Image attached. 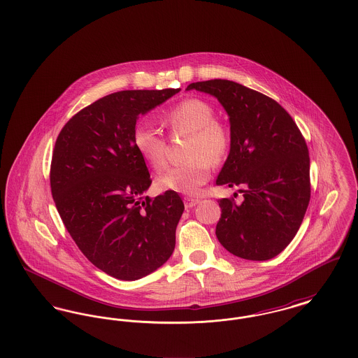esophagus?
<instances>
[{"label": "esophagus", "instance_id": "1", "mask_svg": "<svg viewBox=\"0 0 358 358\" xmlns=\"http://www.w3.org/2000/svg\"><path fill=\"white\" fill-rule=\"evenodd\" d=\"M199 201H200V200H197V199H190V197H185V199H184V204H185L187 209L196 206V205L199 204Z\"/></svg>", "mask_w": 358, "mask_h": 358}]
</instances>
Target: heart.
I'll return each mask as SVG.
<instances>
[{"mask_svg":"<svg viewBox=\"0 0 358 358\" xmlns=\"http://www.w3.org/2000/svg\"><path fill=\"white\" fill-rule=\"evenodd\" d=\"M162 122L171 131L189 133L190 136L185 148L187 161L161 173L155 184L161 190L196 196L210 178L212 164H222L229 154L231 129L215 118L213 106L200 98H187L174 104L162 115ZM133 146L152 168H164L165 141L153 126L138 123L133 131Z\"/></svg>","mask_w":358,"mask_h":358,"instance_id":"1","label":"heart"}]
</instances>
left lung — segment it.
<instances>
[{"label":"left lung","instance_id":"left-lung-1","mask_svg":"<svg viewBox=\"0 0 358 358\" xmlns=\"http://www.w3.org/2000/svg\"><path fill=\"white\" fill-rule=\"evenodd\" d=\"M187 90L217 98L229 117L232 145L216 184L243 187L244 201H219L216 236L241 259H273L296 235L310 201L305 138L279 103L245 85L213 79Z\"/></svg>","mask_w":358,"mask_h":358}]
</instances>
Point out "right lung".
Returning a JSON list of instances; mask_svg holds the SVG:
<instances>
[{
    "mask_svg": "<svg viewBox=\"0 0 358 358\" xmlns=\"http://www.w3.org/2000/svg\"><path fill=\"white\" fill-rule=\"evenodd\" d=\"M180 91L110 94L75 114L55 143L50 180L57 212L83 255L120 280L153 273L174 251L184 203L171 190L143 196L152 180L133 131L139 115Z\"/></svg>",
    "mask_w": 358,
    "mask_h": 358,
    "instance_id": "obj_1",
    "label": "right lung"
}]
</instances>
